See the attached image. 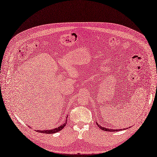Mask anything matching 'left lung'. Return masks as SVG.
Instances as JSON below:
<instances>
[{"label": "left lung", "instance_id": "left-lung-1", "mask_svg": "<svg viewBox=\"0 0 157 157\" xmlns=\"http://www.w3.org/2000/svg\"><path fill=\"white\" fill-rule=\"evenodd\" d=\"M97 124V125L99 126V128H101L102 130H104V131H107V132H117V131H119L120 129H107V128H103V127H102V126H101L100 125H99L98 123H96Z\"/></svg>", "mask_w": 157, "mask_h": 157}]
</instances>
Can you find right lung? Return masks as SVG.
<instances>
[{"label": "right lung", "instance_id": "add662e5", "mask_svg": "<svg viewBox=\"0 0 157 157\" xmlns=\"http://www.w3.org/2000/svg\"><path fill=\"white\" fill-rule=\"evenodd\" d=\"M68 117V116H67ZM67 121L65 122V124L63 125H61L59 127L56 128H54L53 129H47V130H38L37 131L38 132H40V133H47V134H51V133H56L58 132H59L62 130V129L65 126L66 123H67Z\"/></svg>", "mask_w": 157, "mask_h": 157}]
</instances>
